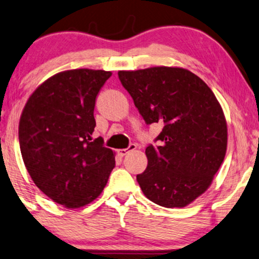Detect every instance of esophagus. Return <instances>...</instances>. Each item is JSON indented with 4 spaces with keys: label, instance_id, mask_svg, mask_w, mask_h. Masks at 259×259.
I'll return each mask as SVG.
<instances>
[{
    "label": "esophagus",
    "instance_id": "1",
    "mask_svg": "<svg viewBox=\"0 0 259 259\" xmlns=\"http://www.w3.org/2000/svg\"><path fill=\"white\" fill-rule=\"evenodd\" d=\"M135 149H136V144L132 143V144H129V147L125 148V149H119V150H117V153H118V155H120V156H124V155H126L127 153H129V151L135 150Z\"/></svg>",
    "mask_w": 259,
    "mask_h": 259
}]
</instances>
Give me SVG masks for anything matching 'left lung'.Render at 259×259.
<instances>
[{
  "instance_id": "8db88e82",
  "label": "left lung",
  "mask_w": 259,
  "mask_h": 259,
  "mask_svg": "<svg viewBox=\"0 0 259 259\" xmlns=\"http://www.w3.org/2000/svg\"><path fill=\"white\" fill-rule=\"evenodd\" d=\"M123 88L146 124L161 133L148 144V165L136 177L150 201L185 207L211 185L227 146L225 116L212 90L198 75L179 67L119 71Z\"/></svg>"
}]
</instances>
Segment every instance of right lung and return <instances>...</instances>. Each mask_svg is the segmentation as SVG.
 <instances>
[{
    "label": "right lung",
    "mask_w": 259,
    "mask_h": 259,
    "mask_svg": "<svg viewBox=\"0 0 259 259\" xmlns=\"http://www.w3.org/2000/svg\"><path fill=\"white\" fill-rule=\"evenodd\" d=\"M110 77L88 68L55 74L34 91L20 118V149L30 178L68 208L94 201L115 167L102 137L92 140L96 98Z\"/></svg>",
    "instance_id": "add662e5"
}]
</instances>
